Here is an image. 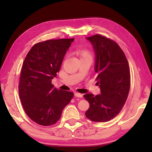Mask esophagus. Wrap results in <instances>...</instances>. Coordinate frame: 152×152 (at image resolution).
I'll return each instance as SVG.
<instances>
[{"label":"esophagus","mask_w":152,"mask_h":152,"mask_svg":"<svg viewBox=\"0 0 152 152\" xmlns=\"http://www.w3.org/2000/svg\"><path fill=\"white\" fill-rule=\"evenodd\" d=\"M74 96H76V97L82 98V96H83V95H82V94H80V93H79V92H74Z\"/></svg>","instance_id":"1"}]
</instances>
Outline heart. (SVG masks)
<instances>
[{
    "label": "heart",
    "instance_id": "b5f03b06",
    "mask_svg": "<svg viewBox=\"0 0 152 152\" xmlns=\"http://www.w3.org/2000/svg\"><path fill=\"white\" fill-rule=\"evenodd\" d=\"M77 53L80 56V58H84V57H88V56H91V55L89 51L86 50H79L76 51Z\"/></svg>",
    "mask_w": 152,
    "mask_h": 152
}]
</instances>
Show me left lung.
Wrapping results in <instances>:
<instances>
[{
  "mask_svg": "<svg viewBox=\"0 0 152 152\" xmlns=\"http://www.w3.org/2000/svg\"><path fill=\"white\" fill-rule=\"evenodd\" d=\"M86 39L94 51V72L101 94L84 95L90 104L85 115L92 121H109L119 114L127 99L129 66L124 52L113 40L100 35Z\"/></svg>",
  "mask_w": 152,
  "mask_h": 152,
  "instance_id": "1",
  "label": "left lung"
}]
</instances>
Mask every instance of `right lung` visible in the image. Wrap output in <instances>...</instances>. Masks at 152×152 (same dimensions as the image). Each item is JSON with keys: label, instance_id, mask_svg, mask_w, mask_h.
<instances>
[{"label": "right lung", "instance_id": "1", "mask_svg": "<svg viewBox=\"0 0 152 152\" xmlns=\"http://www.w3.org/2000/svg\"><path fill=\"white\" fill-rule=\"evenodd\" d=\"M74 40L51 39L38 43L25 59L20 76L19 96L28 117L37 124H55L74 96L73 92L58 90L51 84Z\"/></svg>", "mask_w": 152, "mask_h": 152}]
</instances>
